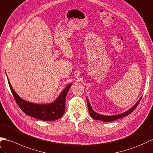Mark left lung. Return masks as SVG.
<instances>
[{
    "label": "left lung",
    "mask_w": 153,
    "mask_h": 153,
    "mask_svg": "<svg viewBox=\"0 0 153 153\" xmlns=\"http://www.w3.org/2000/svg\"><path fill=\"white\" fill-rule=\"evenodd\" d=\"M141 99V97L140 98V100H139L136 103V104L134 105V106L132 107L131 108H130V109H129L128 111H127L126 112H125V113H121V114H117V115H113V116H105V115H102V114H98V113H96V112H95L92 109V108H91V105H90V104L89 103V101H88V98L86 97L88 111H89V113L90 114V116L92 117L94 119H95V120H101V121H103V122H111V121H114L115 120L119 119V118H123V117H124L125 116H127V115L130 114V113H131L132 112L134 111V110L135 109V108L137 107L139 103H140Z\"/></svg>",
    "instance_id": "left-lung-1"
}]
</instances>
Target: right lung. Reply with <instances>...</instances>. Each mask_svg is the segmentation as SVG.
<instances>
[{
	"mask_svg": "<svg viewBox=\"0 0 153 153\" xmlns=\"http://www.w3.org/2000/svg\"><path fill=\"white\" fill-rule=\"evenodd\" d=\"M8 81L17 104L29 116L45 121H53L59 119L65 113L66 96L72 84H68L53 102L48 104H36L22 99L13 90L8 79Z\"/></svg>",
	"mask_w": 153,
	"mask_h": 153,
	"instance_id": "add662e5",
	"label": "right lung"
}]
</instances>
